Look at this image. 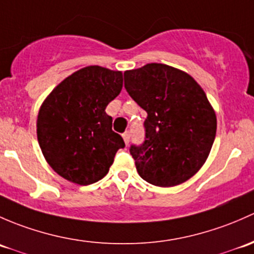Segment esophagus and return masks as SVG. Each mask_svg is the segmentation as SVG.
<instances>
[{"label":"esophagus","mask_w":254,"mask_h":254,"mask_svg":"<svg viewBox=\"0 0 254 254\" xmlns=\"http://www.w3.org/2000/svg\"><path fill=\"white\" fill-rule=\"evenodd\" d=\"M122 137H124V140H125V143H126V145H128V143H129V139H130V133L125 132L124 134H122Z\"/></svg>","instance_id":"34e87169"}]
</instances>
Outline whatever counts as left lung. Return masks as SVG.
<instances>
[{
	"label": "left lung",
	"instance_id": "8db88e82",
	"mask_svg": "<svg viewBox=\"0 0 254 254\" xmlns=\"http://www.w3.org/2000/svg\"><path fill=\"white\" fill-rule=\"evenodd\" d=\"M124 77L127 93L146 112L144 142L129 148L139 176L159 187L187 181L215 139L216 116L205 93L190 74L161 64Z\"/></svg>",
	"mask_w": 254,
	"mask_h": 254
}]
</instances>
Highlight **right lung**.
Returning a JSON list of instances; mask_svg holds the SVG:
<instances>
[{"label":"right lung","mask_w":254,"mask_h":254,"mask_svg":"<svg viewBox=\"0 0 254 254\" xmlns=\"http://www.w3.org/2000/svg\"><path fill=\"white\" fill-rule=\"evenodd\" d=\"M122 73L100 66L82 68L60 83L41 105L38 140L49 165L64 179L87 186L109 172L125 148L105 112L122 89Z\"/></svg>","instance_id":"obj_1"}]
</instances>
